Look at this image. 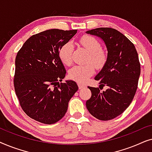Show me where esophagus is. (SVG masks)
<instances>
[{
    "label": "esophagus",
    "mask_w": 152,
    "mask_h": 152,
    "mask_svg": "<svg viewBox=\"0 0 152 152\" xmlns=\"http://www.w3.org/2000/svg\"><path fill=\"white\" fill-rule=\"evenodd\" d=\"M78 86L80 89H83V88H86V86H85L84 84H78Z\"/></svg>",
    "instance_id": "34e87169"
}]
</instances>
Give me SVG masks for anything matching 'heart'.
Masks as SVG:
<instances>
[{"label":"heart","instance_id":"b5f03b06","mask_svg":"<svg viewBox=\"0 0 152 152\" xmlns=\"http://www.w3.org/2000/svg\"><path fill=\"white\" fill-rule=\"evenodd\" d=\"M81 44L89 53L87 59L88 62H91L93 65L99 68L103 65L105 61V55L100 50V44L92 37H83L80 40ZM72 51L73 45L71 41L64 43L59 50V57L62 62L66 65H70L72 61ZM95 68L91 64L85 65L75 66L69 70L70 79L79 83H84L88 81L94 74Z\"/></svg>","mask_w":152,"mask_h":152}]
</instances>
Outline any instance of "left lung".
<instances>
[{
  "label": "left lung",
  "instance_id": "obj_1",
  "mask_svg": "<svg viewBox=\"0 0 152 152\" xmlns=\"http://www.w3.org/2000/svg\"><path fill=\"white\" fill-rule=\"evenodd\" d=\"M86 32L99 37L107 47V61L95 80H99V88L108 87L102 92L88 86L91 97L86 108L97 119L112 120L125 111L136 94L140 75L138 53L134 43L115 29L99 28Z\"/></svg>",
  "mask_w": 152,
  "mask_h": 152
}]
</instances>
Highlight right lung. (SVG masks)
I'll list each match as a JSON object with an SVG mask.
<instances>
[{
	"label": "right lung",
	"mask_w": 152,
	"mask_h": 152,
	"mask_svg": "<svg viewBox=\"0 0 152 152\" xmlns=\"http://www.w3.org/2000/svg\"><path fill=\"white\" fill-rule=\"evenodd\" d=\"M77 30H48L30 37L15 59L14 90L29 117L43 124L59 121L67 111L68 102L78 90L74 81L61 82L66 71L59 50Z\"/></svg>",
	"instance_id": "1"
}]
</instances>
